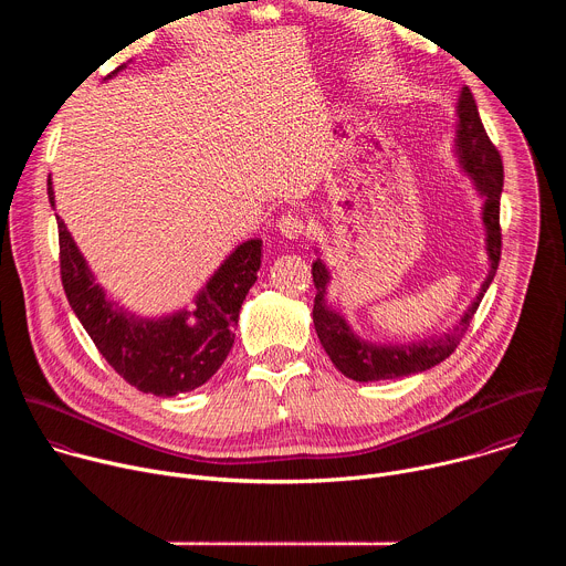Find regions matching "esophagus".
<instances>
[{"instance_id": "1", "label": "esophagus", "mask_w": 566, "mask_h": 566, "mask_svg": "<svg viewBox=\"0 0 566 566\" xmlns=\"http://www.w3.org/2000/svg\"><path fill=\"white\" fill-rule=\"evenodd\" d=\"M277 230L289 237V239H297L302 232H304V221L293 214V212H284L280 219H277Z\"/></svg>"}]
</instances>
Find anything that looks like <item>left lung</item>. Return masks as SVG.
<instances>
[{"instance_id": "obj_1", "label": "left lung", "mask_w": 566, "mask_h": 566, "mask_svg": "<svg viewBox=\"0 0 566 566\" xmlns=\"http://www.w3.org/2000/svg\"><path fill=\"white\" fill-rule=\"evenodd\" d=\"M457 116H459V123H457L454 154L461 170L472 179L476 192L483 197L481 221H483V228H486V253L491 262L489 277L483 280L479 295L472 300V304L461 315V319L443 336H434V338H426L408 345L406 343L376 345L358 338L347 325V319L338 311L327 306L325 295H327V284L332 275L325 262L315 260L311 266L313 284L317 289L313 300V325L332 363L352 380L371 382V380L402 378V376L421 374L443 363L461 343L463 334L470 327L474 311L479 308L483 293L489 291L497 273L500 258H502V228H500V199L504 188L502 156L497 147L491 143L486 129H483V123L476 112V103L468 87L461 90V96L457 103Z\"/></svg>"}]
</instances>
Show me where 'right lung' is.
Segmentation results:
<instances>
[{
	"label": "right lung",
	"instance_id": "add662e5",
	"mask_svg": "<svg viewBox=\"0 0 566 566\" xmlns=\"http://www.w3.org/2000/svg\"><path fill=\"white\" fill-rule=\"evenodd\" d=\"M49 201L55 206L51 179ZM57 237L66 300L118 376L145 394L164 398L192 391L214 376L234 343L232 327L239 319V308L258 280L262 239L244 241L223 260L197 293L195 311L181 308L149 319L136 317L107 300L60 217Z\"/></svg>",
	"mask_w": 566,
	"mask_h": 566
}]
</instances>
